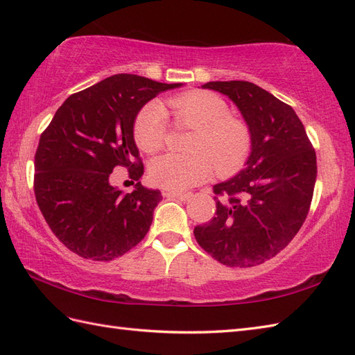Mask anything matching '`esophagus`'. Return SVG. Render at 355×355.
Here are the masks:
<instances>
[{"mask_svg":"<svg viewBox=\"0 0 355 355\" xmlns=\"http://www.w3.org/2000/svg\"><path fill=\"white\" fill-rule=\"evenodd\" d=\"M164 197H172V198H178L180 201H189L192 198L191 192H173V191H163Z\"/></svg>","mask_w":355,"mask_h":355,"instance_id":"34e87169","label":"esophagus"}]
</instances>
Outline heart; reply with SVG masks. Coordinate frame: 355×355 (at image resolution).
I'll return each mask as SVG.
<instances>
[{"instance_id": "b5f03b06", "label": "heart", "mask_w": 355, "mask_h": 355, "mask_svg": "<svg viewBox=\"0 0 355 355\" xmlns=\"http://www.w3.org/2000/svg\"><path fill=\"white\" fill-rule=\"evenodd\" d=\"M178 125L192 128L187 154H163L149 166L153 183L166 191L182 192L200 184L214 172L229 175L247 160L250 132L238 119L230 117V108L223 97L210 92H193L172 97L168 102ZM168 132L166 112L162 105L148 103L134 125V137L141 150L154 153Z\"/></svg>"}]
</instances>
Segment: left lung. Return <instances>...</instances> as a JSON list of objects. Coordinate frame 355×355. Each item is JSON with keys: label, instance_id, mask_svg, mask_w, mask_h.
I'll list each match as a JSON object with an SVG mask.
<instances>
[{"label": "left lung", "instance_id": "1", "mask_svg": "<svg viewBox=\"0 0 355 355\" xmlns=\"http://www.w3.org/2000/svg\"><path fill=\"white\" fill-rule=\"evenodd\" d=\"M201 88L227 96L250 132V154L235 177L214 186L216 215L195 239L224 266L253 267L273 258L302 227L318 177L315 153L290 105L245 80Z\"/></svg>", "mask_w": 355, "mask_h": 355}]
</instances>
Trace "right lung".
Wrapping results in <instances>:
<instances>
[{
    "label": "right lung",
    "instance_id": "1",
    "mask_svg": "<svg viewBox=\"0 0 355 355\" xmlns=\"http://www.w3.org/2000/svg\"><path fill=\"white\" fill-rule=\"evenodd\" d=\"M180 87L114 74L71 94L42 132L35 155L36 202L56 238L80 258L111 261L145 238L163 197L139 182L143 164L134 123L150 99ZM116 165L138 182L131 194L109 183Z\"/></svg>",
    "mask_w": 355,
    "mask_h": 355
}]
</instances>
